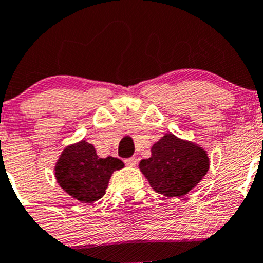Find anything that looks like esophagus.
I'll use <instances>...</instances> for the list:
<instances>
[{"label": "esophagus", "instance_id": "esophagus-1", "mask_svg": "<svg viewBox=\"0 0 263 263\" xmlns=\"http://www.w3.org/2000/svg\"><path fill=\"white\" fill-rule=\"evenodd\" d=\"M137 163H138V159L135 158V157H130V158H126L125 159V164H126V166L134 167Z\"/></svg>", "mask_w": 263, "mask_h": 263}]
</instances>
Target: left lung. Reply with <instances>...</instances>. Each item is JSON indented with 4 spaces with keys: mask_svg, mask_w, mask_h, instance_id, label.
Returning <instances> with one entry per match:
<instances>
[{
    "mask_svg": "<svg viewBox=\"0 0 263 263\" xmlns=\"http://www.w3.org/2000/svg\"><path fill=\"white\" fill-rule=\"evenodd\" d=\"M151 152L149 158L140 161L139 168L151 187L164 196H183L209 171L206 151L172 133L164 134Z\"/></svg>",
    "mask_w": 263,
    "mask_h": 263,
    "instance_id": "left-lung-1",
    "label": "left lung"
}]
</instances>
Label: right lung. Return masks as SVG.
Segmentation results:
<instances>
[{
	"mask_svg": "<svg viewBox=\"0 0 263 263\" xmlns=\"http://www.w3.org/2000/svg\"><path fill=\"white\" fill-rule=\"evenodd\" d=\"M121 159L106 157L100 158L96 149L86 140L68 145L57 161V182L73 199L92 204L101 199L114 171L121 170Z\"/></svg>",
	"mask_w": 263,
	"mask_h": 263,
	"instance_id": "1",
	"label": "right lung"
}]
</instances>
